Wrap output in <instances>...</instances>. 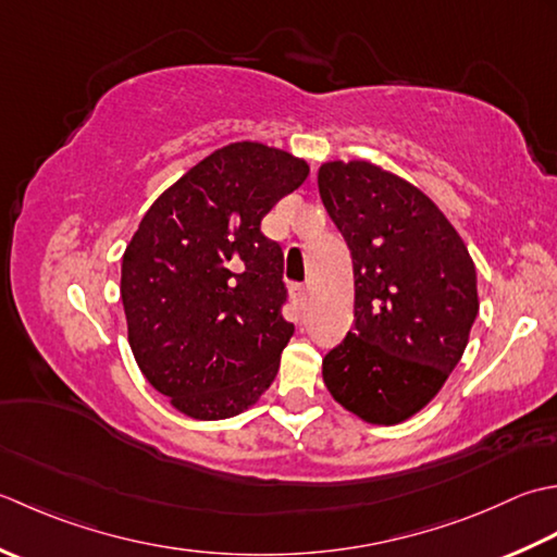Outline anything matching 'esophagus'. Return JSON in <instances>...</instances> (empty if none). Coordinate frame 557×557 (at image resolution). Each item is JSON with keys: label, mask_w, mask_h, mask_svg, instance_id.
Segmentation results:
<instances>
[{"label": "esophagus", "mask_w": 557, "mask_h": 557, "mask_svg": "<svg viewBox=\"0 0 557 557\" xmlns=\"http://www.w3.org/2000/svg\"><path fill=\"white\" fill-rule=\"evenodd\" d=\"M290 293H293L295 305H298V308H305V302H308V293H310L308 286H305V283H295Z\"/></svg>", "instance_id": "1"}]
</instances>
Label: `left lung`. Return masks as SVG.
<instances>
[{
    "label": "left lung",
    "mask_w": 557,
    "mask_h": 557,
    "mask_svg": "<svg viewBox=\"0 0 557 557\" xmlns=\"http://www.w3.org/2000/svg\"><path fill=\"white\" fill-rule=\"evenodd\" d=\"M326 213L354 257V326L322 360L329 394L372 425L435 399L479 314L467 245L433 201L368 161L317 173Z\"/></svg>",
    "instance_id": "left-lung-1"
}]
</instances>
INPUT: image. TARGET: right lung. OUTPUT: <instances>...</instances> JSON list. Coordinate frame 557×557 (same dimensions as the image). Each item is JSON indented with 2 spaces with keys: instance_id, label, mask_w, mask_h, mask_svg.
<instances>
[{
  "instance_id": "1",
  "label": "right lung",
  "mask_w": 557,
  "mask_h": 557,
  "mask_svg": "<svg viewBox=\"0 0 557 557\" xmlns=\"http://www.w3.org/2000/svg\"><path fill=\"white\" fill-rule=\"evenodd\" d=\"M310 165L237 141L158 197L122 257V305L136 366L180 413L221 421L257 404L293 336L281 245L262 219Z\"/></svg>"
}]
</instances>
